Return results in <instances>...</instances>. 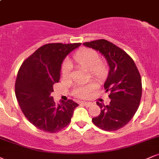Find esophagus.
<instances>
[{"mask_svg":"<svg viewBox=\"0 0 159 159\" xmlns=\"http://www.w3.org/2000/svg\"><path fill=\"white\" fill-rule=\"evenodd\" d=\"M81 104L84 105V106L88 107H90L91 105H92V103L91 102H81Z\"/></svg>","mask_w":159,"mask_h":159,"instance_id":"1","label":"esophagus"}]
</instances>
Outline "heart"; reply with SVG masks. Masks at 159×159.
I'll list each match as a JSON object with an SVG mask.
<instances>
[{
    "mask_svg": "<svg viewBox=\"0 0 159 159\" xmlns=\"http://www.w3.org/2000/svg\"><path fill=\"white\" fill-rule=\"evenodd\" d=\"M74 60L82 67L90 69L91 73L96 78H101L106 74V66L100 62V57L97 52L91 48H84L78 51L74 55ZM72 66L68 59L65 60L61 67L62 75L64 78H69L72 74ZM97 87V84L92 81L88 84L79 86L74 91L75 96L84 98L88 96L93 90Z\"/></svg>",
    "mask_w": 159,
    "mask_h": 159,
    "instance_id": "1",
    "label": "heart"
}]
</instances>
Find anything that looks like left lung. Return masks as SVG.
<instances>
[{
	"mask_svg": "<svg viewBox=\"0 0 159 159\" xmlns=\"http://www.w3.org/2000/svg\"><path fill=\"white\" fill-rule=\"evenodd\" d=\"M83 44L101 53L110 69L104 84L105 92L110 93V104L96 102L101 113L93 118V123L105 131L121 129L132 119L140 105L142 83L139 71L126 52L107 40L98 39Z\"/></svg>",
	"mask_w": 159,
	"mask_h": 159,
	"instance_id": "8db88e82",
	"label": "left lung"
}]
</instances>
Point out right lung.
Segmentation results:
<instances>
[{
  "label": "right lung",
  "instance_id": "add662e5",
  "mask_svg": "<svg viewBox=\"0 0 159 159\" xmlns=\"http://www.w3.org/2000/svg\"><path fill=\"white\" fill-rule=\"evenodd\" d=\"M81 43H48L27 58L18 72L16 96L24 115L34 126L55 133L70 123L78 104L72 99L57 104L51 93L61 78V64L67 54Z\"/></svg>",
  "mask_w": 159,
  "mask_h": 159
}]
</instances>
